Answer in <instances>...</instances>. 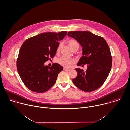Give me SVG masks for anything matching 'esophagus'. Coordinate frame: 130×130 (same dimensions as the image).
Listing matches in <instances>:
<instances>
[{
    "label": "esophagus",
    "mask_w": 130,
    "mask_h": 130,
    "mask_svg": "<svg viewBox=\"0 0 130 130\" xmlns=\"http://www.w3.org/2000/svg\"><path fill=\"white\" fill-rule=\"evenodd\" d=\"M64 70L66 71H70L71 70V69H69V68H64Z\"/></svg>",
    "instance_id": "esophagus-1"
}]
</instances>
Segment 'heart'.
<instances>
[{"label":"heart","mask_w":130,"mask_h":130,"mask_svg":"<svg viewBox=\"0 0 130 130\" xmlns=\"http://www.w3.org/2000/svg\"><path fill=\"white\" fill-rule=\"evenodd\" d=\"M68 44L72 50H73L75 48H78L79 47V44L78 42L74 39L69 40L68 41ZM60 46H61V45L60 44L57 47V52L58 53L59 52ZM58 62L59 63V64L61 65L63 67H69L72 64H73L74 62V60L72 58H69V57H67L66 56H62V57H60L59 59L58 60Z\"/></svg>","instance_id":"heart-1"}]
</instances>
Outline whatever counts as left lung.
<instances>
[{
  "label": "left lung",
  "mask_w": 130,
  "mask_h": 130,
  "mask_svg": "<svg viewBox=\"0 0 130 130\" xmlns=\"http://www.w3.org/2000/svg\"><path fill=\"white\" fill-rule=\"evenodd\" d=\"M68 35L77 40L82 47L83 56L77 66L87 67L85 71L75 69L77 76L72 82L83 91H94L105 82L111 70L112 59L109 46L103 38L88 31L69 32Z\"/></svg>",
  "instance_id": "8db88e82"
}]
</instances>
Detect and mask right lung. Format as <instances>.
Listing matches in <instances>:
<instances>
[{"label": "right lung", "instance_id": "add662e5", "mask_svg": "<svg viewBox=\"0 0 130 130\" xmlns=\"http://www.w3.org/2000/svg\"><path fill=\"white\" fill-rule=\"evenodd\" d=\"M67 33V31L43 33L24 42L19 52L16 66L21 80L29 89L43 93L56 83L63 68L57 63L51 67L44 63L56 55L59 41Z\"/></svg>", "mask_w": 130, "mask_h": 130}]
</instances>
